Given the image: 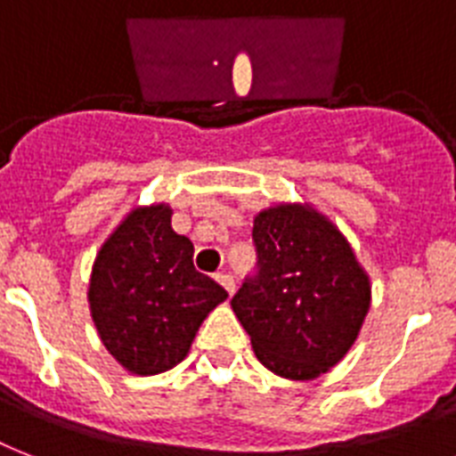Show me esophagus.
Returning a JSON list of instances; mask_svg holds the SVG:
<instances>
[{
	"label": "esophagus",
	"mask_w": 456,
	"mask_h": 456,
	"mask_svg": "<svg viewBox=\"0 0 456 456\" xmlns=\"http://www.w3.org/2000/svg\"><path fill=\"white\" fill-rule=\"evenodd\" d=\"M217 284L222 286V289H224V291L229 293V296H232V293H234V289H236V284H234V277H232V274H217Z\"/></svg>",
	"instance_id": "34e87169"
}]
</instances>
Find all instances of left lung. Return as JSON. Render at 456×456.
Listing matches in <instances>:
<instances>
[{
  "instance_id": "left-lung-1",
  "label": "left lung",
  "mask_w": 456,
  "mask_h": 456,
  "mask_svg": "<svg viewBox=\"0 0 456 456\" xmlns=\"http://www.w3.org/2000/svg\"><path fill=\"white\" fill-rule=\"evenodd\" d=\"M256 277L232 310L256 357L277 376L310 381L338 364L371 303L367 272L347 239L307 203H281L253 220Z\"/></svg>"
}]
</instances>
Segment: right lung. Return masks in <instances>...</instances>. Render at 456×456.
Here are the masks:
<instances>
[{
    "instance_id": "right-lung-1",
    "label": "right lung",
    "mask_w": 456,
    "mask_h": 456,
    "mask_svg": "<svg viewBox=\"0 0 456 456\" xmlns=\"http://www.w3.org/2000/svg\"><path fill=\"white\" fill-rule=\"evenodd\" d=\"M165 203L134 208L103 241L89 279L99 338L130 374L153 376L184 360L203 319L227 291L193 267V243Z\"/></svg>"
}]
</instances>
